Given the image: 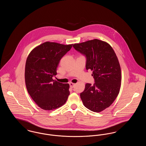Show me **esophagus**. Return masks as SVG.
<instances>
[{
  "mask_svg": "<svg viewBox=\"0 0 146 146\" xmlns=\"http://www.w3.org/2000/svg\"><path fill=\"white\" fill-rule=\"evenodd\" d=\"M70 88H74V85H75V84L73 83L70 82Z\"/></svg>",
  "mask_w": 146,
  "mask_h": 146,
  "instance_id": "obj_1",
  "label": "esophagus"
}]
</instances>
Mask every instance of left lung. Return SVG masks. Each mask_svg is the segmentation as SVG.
Here are the masks:
<instances>
[{
	"label": "left lung",
	"mask_w": 146,
	"mask_h": 146,
	"mask_svg": "<svg viewBox=\"0 0 146 146\" xmlns=\"http://www.w3.org/2000/svg\"><path fill=\"white\" fill-rule=\"evenodd\" d=\"M73 46L85 56L86 69L92 70L95 82L86 84L80 93L84 105L91 111H102L113 104L120 89L121 69L117 56L109 44L97 39Z\"/></svg>",
	"instance_id": "obj_1"
}]
</instances>
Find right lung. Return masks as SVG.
Instances as JSON below:
<instances>
[{"label": "right lung", "instance_id": "right-lung-1", "mask_svg": "<svg viewBox=\"0 0 146 146\" xmlns=\"http://www.w3.org/2000/svg\"><path fill=\"white\" fill-rule=\"evenodd\" d=\"M46 42L29 54L25 66V83L28 94L42 110L51 111L66 103L70 95V85L52 79L57 74L60 61L72 47Z\"/></svg>", "mask_w": 146, "mask_h": 146}]
</instances>
